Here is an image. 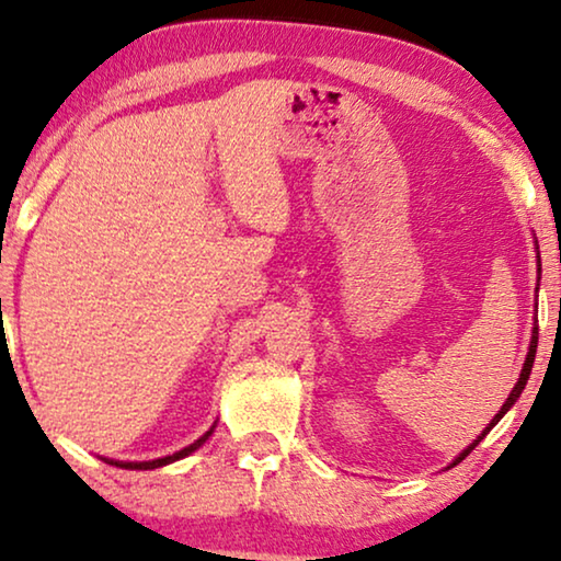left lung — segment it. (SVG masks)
<instances>
[{"instance_id": "obj_1", "label": "left lung", "mask_w": 561, "mask_h": 561, "mask_svg": "<svg viewBox=\"0 0 561 561\" xmlns=\"http://www.w3.org/2000/svg\"><path fill=\"white\" fill-rule=\"evenodd\" d=\"M536 250H539V248H536ZM539 263H541V260H539ZM539 273H541V265H539ZM536 344H539V319H536V321H534V329H531V344H528V355H526L524 370H520V375H518V382H516V386H513V390H511V396H508V398H505L503 409L495 413V416H493V421H490V424H488L485 428H482V434L478 436V439H474V442L470 444V447H467V449H462V451H459V457H457V459H455V462H451V465H459V462H462V459H465L467 455H470V451H472L474 447H478V444H480L482 439H485V436H488V432H490V428H493V426L497 424V421H501V419L505 416V413H508V411H511V405L518 401V396H520V393H524V388H526V380H528V375H531V367H534V357H536Z\"/></svg>"}]
</instances>
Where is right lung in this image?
Wrapping results in <instances>:
<instances>
[{
    "label": "right lung",
    "instance_id": "1",
    "mask_svg": "<svg viewBox=\"0 0 561 561\" xmlns=\"http://www.w3.org/2000/svg\"><path fill=\"white\" fill-rule=\"evenodd\" d=\"M211 432H214V426H211L209 432H206L204 436H198V439H196L194 444H188V447H183L181 451H175V455H168V457H160V459H150V462H117V459H104V462H110V465H114V467H125V470H156V467L171 465V462H175V459L188 457L191 451H196L206 439H209Z\"/></svg>",
    "mask_w": 561,
    "mask_h": 561
}]
</instances>
